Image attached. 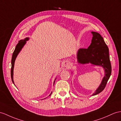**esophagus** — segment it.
Here are the masks:
<instances>
[{
    "label": "esophagus",
    "mask_w": 121,
    "mask_h": 121,
    "mask_svg": "<svg viewBox=\"0 0 121 121\" xmlns=\"http://www.w3.org/2000/svg\"><path fill=\"white\" fill-rule=\"evenodd\" d=\"M64 66H65V67H68L69 66L68 64V63H65V64H64Z\"/></svg>",
    "instance_id": "1"
}]
</instances>
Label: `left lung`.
Here are the masks:
<instances>
[{
	"instance_id": "8db88e82",
	"label": "left lung",
	"mask_w": 121,
	"mask_h": 121,
	"mask_svg": "<svg viewBox=\"0 0 121 121\" xmlns=\"http://www.w3.org/2000/svg\"><path fill=\"white\" fill-rule=\"evenodd\" d=\"M93 37L90 45L87 49H79L77 53L78 63H91L102 67L105 70V76L101 84L92 95L101 92L104 89L111 73V66L109 55V49L104 39L98 32H91Z\"/></svg>"
}]
</instances>
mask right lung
I'll use <instances>...</instances> for the list:
<instances>
[{"instance_id":"right-lung-1","label":"right lung","mask_w":121,"mask_h":121,"mask_svg":"<svg viewBox=\"0 0 121 121\" xmlns=\"http://www.w3.org/2000/svg\"><path fill=\"white\" fill-rule=\"evenodd\" d=\"M29 38L28 37H26L24 39H22L19 41L18 43H17V45L16 46V48L15 49V50L13 52V55H12V60H11V64H12V67H11V78H12V82L13 84H14V82L13 81V69H14V63H15V61L16 58L17 57V55L18 54L19 52L22 49V47H23L26 43V41H27L29 40ZM55 83V81L54 82V84ZM51 93L50 95H51ZM49 95V96H50Z\"/></svg>"}]
</instances>
